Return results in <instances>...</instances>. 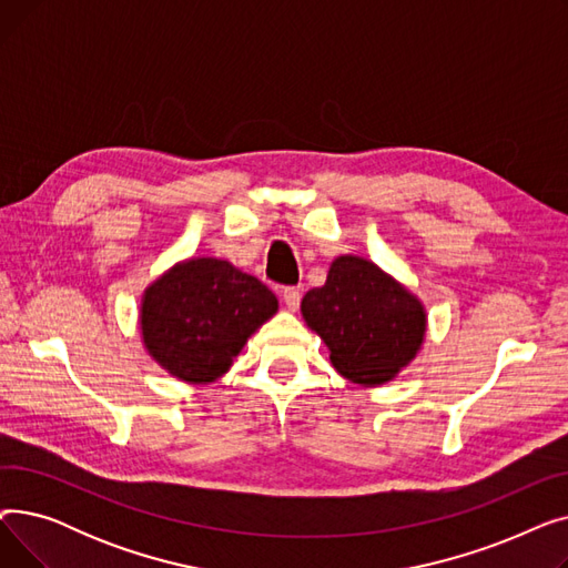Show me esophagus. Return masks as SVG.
<instances>
[{"label":"esophagus","mask_w":568,"mask_h":568,"mask_svg":"<svg viewBox=\"0 0 568 568\" xmlns=\"http://www.w3.org/2000/svg\"><path fill=\"white\" fill-rule=\"evenodd\" d=\"M281 294H283V302L290 311L300 308V302H302V290L300 287H283Z\"/></svg>","instance_id":"esophagus-1"}]
</instances>
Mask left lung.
I'll list each match as a JSON object with an SVG mask.
<instances>
[{
  "label": "left lung",
  "instance_id": "obj_1",
  "mask_svg": "<svg viewBox=\"0 0 568 568\" xmlns=\"http://www.w3.org/2000/svg\"><path fill=\"white\" fill-rule=\"evenodd\" d=\"M302 313L329 347L334 368L364 386L396 377L426 336V311L398 281L364 257L334 260L322 287L306 292Z\"/></svg>",
  "mask_w": 568,
  "mask_h": 568
}]
</instances>
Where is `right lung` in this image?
<instances>
[{
    "mask_svg": "<svg viewBox=\"0 0 568 568\" xmlns=\"http://www.w3.org/2000/svg\"><path fill=\"white\" fill-rule=\"evenodd\" d=\"M278 311L276 294L225 260L174 264L142 296V341L170 375L206 384L219 379L248 336Z\"/></svg>",
    "mask_w": 568,
    "mask_h": 568,
    "instance_id": "1",
    "label": "right lung"
}]
</instances>
